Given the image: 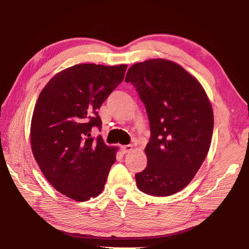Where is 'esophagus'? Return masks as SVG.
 <instances>
[{
  "label": "esophagus",
  "mask_w": 249,
  "mask_h": 249,
  "mask_svg": "<svg viewBox=\"0 0 249 249\" xmlns=\"http://www.w3.org/2000/svg\"><path fill=\"white\" fill-rule=\"evenodd\" d=\"M133 149V146L132 145H124V146H121V150L123 154H127L129 151H132Z\"/></svg>",
  "instance_id": "obj_1"
}]
</instances>
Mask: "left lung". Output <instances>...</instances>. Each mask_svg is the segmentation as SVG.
Segmentation results:
<instances>
[{"mask_svg":"<svg viewBox=\"0 0 249 249\" xmlns=\"http://www.w3.org/2000/svg\"><path fill=\"white\" fill-rule=\"evenodd\" d=\"M125 81L140 94L150 126L147 167L135 175L137 187L155 196L175 195L191 182L209 153L212 105L201 83L167 59L133 65Z\"/></svg>","mask_w":249,"mask_h":249,"instance_id":"obj_1","label":"left lung"}]
</instances>
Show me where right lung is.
<instances>
[{
  "label": "right lung",
  "instance_id": "add662e5",
  "mask_svg": "<svg viewBox=\"0 0 249 249\" xmlns=\"http://www.w3.org/2000/svg\"><path fill=\"white\" fill-rule=\"evenodd\" d=\"M127 66L80 64L58 72L41 90L34 108L31 146L48 182L74 201L103 191L116 147L91 137L101 129L98 109L123 81Z\"/></svg>",
  "mask_w": 249,
  "mask_h": 249
}]
</instances>
